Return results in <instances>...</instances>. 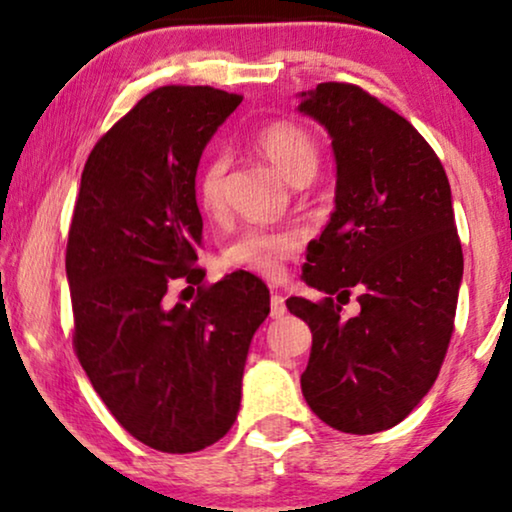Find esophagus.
Wrapping results in <instances>:
<instances>
[{
	"mask_svg": "<svg viewBox=\"0 0 512 512\" xmlns=\"http://www.w3.org/2000/svg\"><path fill=\"white\" fill-rule=\"evenodd\" d=\"M284 313H287V303H284V296L275 291V294L270 296V317L272 320H280Z\"/></svg>",
	"mask_w": 512,
	"mask_h": 512,
	"instance_id": "1",
	"label": "esophagus"
}]
</instances>
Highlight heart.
<instances>
[{
  "mask_svg": "<svg viewBox=\"0 0 512 512\" xmlns=\"http://www.w3.org/2000/svg\"><path fill=\"white\" fill-rule=\"evenodd\" d=\"M256 150L268 159L291 185L310 183L320 167V145L308 129L287 119L265 124L254 138ZM228 159L211 152L197 174V202L209 214L223 209V181ZM301 235L282 228H247L223 251V265L230 270H247L261 277H277L282 265L301 249Z\"/></svg>",
  "mask_w": 512,
  "mask_h": 512,
  "instance_id": "obj_1",
  "label": "heart"
}]
</instances>
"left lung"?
Returning a JSON list of instances; mask_svg holds the SVG:
<instances>
[{"label": "left lung", "instance_id": "1", "mask_svg": "<svg viewBox=\"0 0 512 512\" xmlns=\"http://www.w3.org/2000/svg\"><path fill=\"white\" fill-rule=\"evenodd\" d=\"M298 110L329 131L336 157V209L303 265L324 298L287 301L313 331L301 390L327 426L381 433L433 388L454 331L463 251L451 188L426 138L360 86L317 84ZM353 288L361 313L343 318Z\"/></svg>", "mask_w": 512, "mask_h": 512}]
</instances>
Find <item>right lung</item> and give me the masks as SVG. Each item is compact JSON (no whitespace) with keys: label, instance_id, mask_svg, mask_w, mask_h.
<instances>
[{"label":"right lung","instance_id":"obj_1","mask_svg":"<svg viewBox=\"0 0 512 512\" xmlns=\"http://www.w3.org/2000/svg\"><path fill=\"white\" fill-rule=\"evenodd\" d=\"M240 103L214 86H159L94 145L72 214L65 272L79 364L119 426L167 454L228 433L251 338L270 313L251 272L204 287L195 265L199 157ZM178 281L198 296L169 309Z\"/></svg>","mask_w":512,"mask_h":512}]
</instances>
